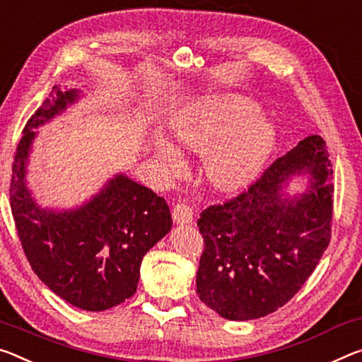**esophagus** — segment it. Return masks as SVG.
I'll return each mask as SVG.
<instances>
[{
  "label": "esophagus",
  "mask_w": 362,
  "mask_h": 362,
  "mask_svg": "<svg viewBox=\"0 0 362 362\" xmlns=\"http://www.w3.org/2000/svg\"><path fill=\"white\" fill-rule=\"evenodd\" d=\"M172 217H174L175 223H190L193 221V206L188 203V199H179L175 203L174 209H172Z\"/></svg>",
  "instance_id": "esophagus-1"
}]
</instances>
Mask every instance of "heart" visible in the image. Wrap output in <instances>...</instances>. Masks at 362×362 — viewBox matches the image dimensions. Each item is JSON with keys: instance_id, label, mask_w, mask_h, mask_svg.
<instances>
[{"instance_id": "obj_1", "label": "heart", "mask_w": 362, "mask_h": 362, "mask_svg": "<svg viewBox=\"0 0 362 362\" xmlns=\"http://www.w3.org/2000/svg\"><path fill=\"white\" fill-rule=\"evenodd\" d=\"M182 145L206 153V172L222 190H240L253 182L271 154L275 129L257 112L253 101L226 93L182 111L172 122ZM158 154L169 168H179L180 153L158 143Z\"/></svg>"}]
</instances>
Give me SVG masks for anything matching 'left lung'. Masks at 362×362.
Returning a JSON list of instances; mask_svg holds the SVG:
<instances>
[{
    "label": "left lung",
    "instance_id": "left-lung-1",
    "mask_svg": "<svg viewBox=\"0 0 362 362\" xmlns=\"http://www.w3.org/2000/svg\"><path fill=\"white\" fill-rule=\"evenodd\" d=\"M300 173L312 179L308 192L285 197L284 183ZM332 174L325 141L309 135L248 190L206 208L198 219L199 300L230 320L264 317L288 303L330 243Z\"/></svg>",
    "mask_w": 362,
    "mask_h": 362
}]
</instances>
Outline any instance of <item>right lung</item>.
Masks as SVG:
<instances>
[{
	"label": "right lung",
	"instance_id": "1",
	"mask_svg": "<svg viewBox=\"0 0 362 362\" xmlns=\"http://www.w3.org/2000/svg\"><path fill=\"white\" fill-rule=\"evenodd\" d=\"M77 96V90L53 87L27 120L14 154L11 211L38 279L72 306L105 311L135 293L143 256L170 230L172 217L164 198L122 174L78 209L54 212L35 203L25 185L33 129L64 111Z\"/></svg>",
	"mask_w": 362,
	"mask_h": 362
}]
</instances>
